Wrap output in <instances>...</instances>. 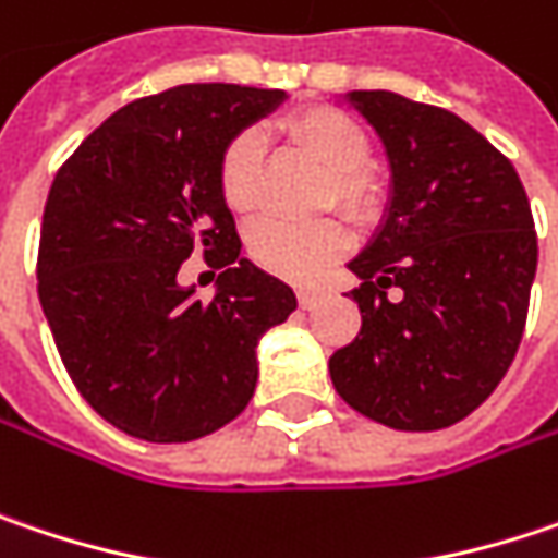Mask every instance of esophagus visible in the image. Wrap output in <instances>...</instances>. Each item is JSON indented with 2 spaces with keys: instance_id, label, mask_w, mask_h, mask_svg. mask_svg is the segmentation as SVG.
Wrapping results in <instances>:
<instances>
[{
  "instance_id": "esophagus-1",
  "label": "esophagus",
  "mask_w": 558,
  "mask_h": 558,
  "mask_svg": "<svg viewBox=\"0 0 558 558\" xmlns=\"http://www.w3.org/2000/svg\"><path fill=\"white\" fill-rule=\"evenodd\" d=\"M317 301H320V292H314V289H299V304L304 311L317 307Z\"/></svg>"
}]
</instances>
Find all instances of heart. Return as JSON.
<instances>
[{
    "mask_svg": "<svg viewBox=\"0 0 558 558\" xmlns=\"http://www.w3.org/2000/svg\"><path fill=\"white\" fill-rule=\"evenodd\" d=\"M289 136L327 171V206L337 203L352 216L375 209V186L362 171L372 158V140L365 126L337 107H307L289 120ZM259 161L263 142L254 130L238 133L219 158V190L228 209L251 213L259 199ZM345 228L337 219L286 221L259 219L247 231V251L263 269L307 282L320 276L345 251Z\"/></svg>",
    "mask_w": 558,
    "mask_h": 558,
    "instance_id": "heart-1",
    "label": "heart"
}]
</instances>
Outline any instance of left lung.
Masks as SVG:
<instances>
[{
  "instance_id": "obj_1",
  "label": "left lung",
  "mask_w": 558,
  "mask_h": 558,
  "mask_svg": "<svg viewBox=\"0 0 558 558\" xmlns=\"http://www.w3.org/2000/svg\"><path fill=\"white\" fill-rule=\"evenodd\" d=\"M390 165L384 219L349 269L362 330L330 355L337 393L400 432L466 418L505 378L527 320L537 234L511 161L458 113L393 92L342 95ZM397 284L400 300H387Z\"/></svg>"
}]
</instances>
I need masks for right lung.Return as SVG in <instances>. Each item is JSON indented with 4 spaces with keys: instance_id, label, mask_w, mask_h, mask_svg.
Masks as SVG:
<instances>
[{
    "instance_id": "obj_1",
    "label": "right lung",
    "mask_w": 558,
    "mask_h": 558,
    "mask_svg": "<svg viewBox=\"0 0 558 558\" xmlns=\"http://www.w3.org/2000/svg\"><path fill=\"white\" fill-rule=\"evenodd\" d=\"M286 92L178 85L107 117L50 186L37 295L69 378L113 428L178 445L244 413L259 337L295 292L241 257L219 190L225 145ZM203 250L221 268L203 302L179 263Z\"/></svg>"
}]
</instances>
